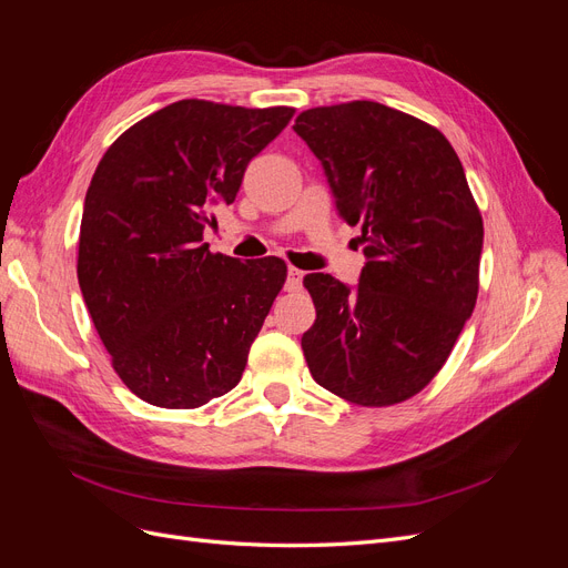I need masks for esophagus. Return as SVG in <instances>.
<instances>
[{"label": "esophagus", "instance_id": "obj_1", "mask_svg": "<svg viewBox=\"0 0 568 568\" xmlns=\"http://www.w3.org/2000/svg\"><path fill=\"white\" fill-rule=\"evenodd\" d=\"M303 286V272L298 267H288L286 274V291H298Z\"/></svg>", "mask_w": 568, "mask_h": 568}]
</instances>
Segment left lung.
Here are the masks:
<instances>
[{"instance_id":"obj_1","label":"left lung","mask_w":568,"mask_h":568,"mask_svg":"<svg viewBox=\"0 0 568 568\" xmlns=\"http://www.w3.org/2000/svg\"><path fill=\"white\" fill-rule=\"evenodd\" d=\"M294 130L367 257L355 288L305 274L307 369L348 403H403L440 372L476 305L484 220L467 175L436 128L376 101L307 109Z\"/></svg>"}]
</instances>
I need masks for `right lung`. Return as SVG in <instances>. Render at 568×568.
Wrapping results in <instances>:
<instances>
[{"instance_id": "obj_1", "label": "right lung", "mask_w": 568, "mask_h": 568, "mask_svg": "<svg viewBox=\"0 0 568 568\" xmlns=\"http://www.w3.org/2000/svg\"><path fill=\"white\" fill-rule=\"evenodd\" d=\"M291 115L182 99L134 123L99 161L78 282L115 374L144 403L192 409L242 379L286 263L211 253L203 230Z\"/></svg>"}]
</instances>
